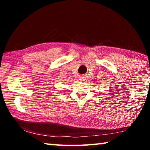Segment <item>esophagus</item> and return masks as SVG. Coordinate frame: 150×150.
I'll return each mask as SVG.
<instances>
[{"label": "esophagus", "instance_id": "esophagus-1", "mask_svg": "<svg viewBox=\"0 0 150 150\" xmlns=\"http://www.w3.org/2000/svg\"><path fill=\"white\" fill-rule=\"evenodd\" d=\"M79 80H80V81H84V80H85V77H81L79 78Z\"/></svg>", "mask_w": 150, "mask_h": 150}]
</instances>
